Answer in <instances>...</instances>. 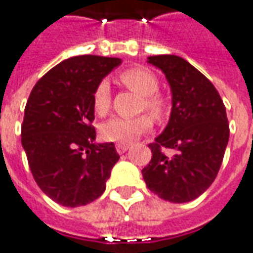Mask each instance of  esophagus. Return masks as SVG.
<instances>
[{
	"label": "esophagus",
	"mask_w": 253,
	"mask_h": 253,
	"mask_svg": "<svg viewBox=\"0 0 253 253\" xmlns=\"http://www.w3.org/2000/svg\"><path fill=\"white\" fill-rule=\"evenodd\" d=\"M128 147H130V144H127V143H118V144H116V151H118L119 154L126 153L127 150H128Z\"/></svg>",
	"instance_id": "1"
}]
</instances>
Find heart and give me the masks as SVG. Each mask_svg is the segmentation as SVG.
I'll return each instance as SVG.
<instances>
[{
  "label": "heart",
  "instance_id": "1",
  "mask_svg": "<svg viewBox=\"0 0 253 253\" xmlns=\"http://www.w3.org/2000/svg\"><path fill=\"white\" fill-rule=\"evenodd\" d=\"M119 81L127 89L141 95L140 110H147L157 120L168 118L170 103L168 98L158 92L160 81L157 75L144 67H131L119 74ZM93 110L98 116H105L112 108V92L109 84L100 81L93 92L92 99ZM153 127V119L149 115H140L137 118H112L100 127V134L106 141L128 143L137 137L150 131Z\"/></svg>",
  "mask_w": 253,
  "mask_h": 253
}]
</instances>
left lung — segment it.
I'll return each instance as SVG.
<instances>
[{
    "label": "left lung",
    "mask_w": 253,
    "mask_h": 253,
    "mask_svg": "<svg viewBox=\"0 0 253 253\" xmlns=\"http://www.w3.org/2000/svg\"><path fill=\"white\" fill-rule=\"evenodd\" d=\"M161 68L172 89L169 123L151 148L143 169L147 187L172 203H186L210 186L221 167L230 125L221 96L211 81L182 57H148ZM165 148L173 149L172 157Z\"/></svg>",
    "instance_id": "obj_1"
}]
</instances>
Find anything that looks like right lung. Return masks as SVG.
<instances>
[{
    "mask_svg": "<svg viewBox=\"0 0 253 253\" xmlns=\"http://www.w3.org/2000/svg\"><path fill=\"white\" fill-rule=\"evenodd\" d=\"M122 63L77 56L61 61L33 86L25 106L22 145L38 186L58 205L85 206L106 189L119 161L115 144H93V92Z\"/></svg>",
    "mask_w": 253,
    "mask_h": 253,
    "instance_id": "1",
    "label": "right lung"
}]
</instances>
